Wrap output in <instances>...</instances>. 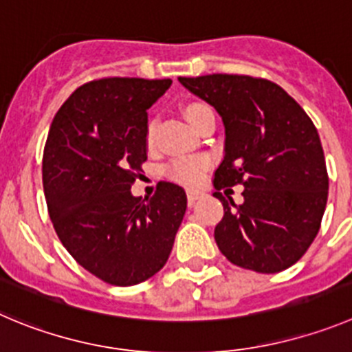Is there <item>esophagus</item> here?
<instances>
[{"instance_id":"34e87169","label":"esophagus","mask_w":352,"mask_h":352,"mask_svg":"<svg viewBox=\"0 0 352 352\" xmlns=\"http://www.w3.org/2000/svg\"><path fill=\"white\" fill-rule=\"evenodd\" d=\"M203 196H205V192L199 191V189H187V201H189V205H195Z\"/></svg>"}]
</instances>
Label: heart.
Segmentation results:
<instances>
[{"label":"heart","instance_id":"obj_1","mask_svg":"<svg viewBox=\"0 0 352 352\" xmlns=\"http://www.w3.org/2000/svg\"><path fill=\"white\" fill-rule=\"evenodd\" d=\"M208 113H212L206 104H201V102H191L184 107V116L189 121L192 128L198 126L199 121L206 116ZM154 137V123H149L147 126V144H153ZM210 166V157L203 156V154H198V156H187L180 157V160H175L172 165L166 168V175L170 177L175 182L184 184V186H196V184L201 182L203 175L208 170Z\"/></svg>","mask_w":352,"mask_h":352}]
</instances>
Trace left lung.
I'll return each mask as SVG.
<instances>
[{"label": "left lung", "instance_id": "8db88e82", "mask_svg": "<svg viewBox=\"0 0 352 352\" xmlns=\"http://www.w3.org/2000/svg\"><path fill=\"white\" fill-rule=\"evenodd\" d=\"M208 102L226 130L213 186L224 205L215 241L229 262L272 274L294 265L320 231L328 173L316 126L281 87L238 74L179 78ZM243 183V203L219 193Z\"/></svg>", "mask_w": 352, "mask_h": 352}]
</instances>
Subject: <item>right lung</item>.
Wrapping results in <instances>:
<instances>
[{
	"label": "right lung",
	"instance_id": "right-lung-1",
	"mask_svg": "<svg viewBox=\"0 0 352 352\" xmlns=\"http://www.w3.org/2000/svg\"><path fill=\"white\" fill-rule=\"evenodd\" d=\"M170 85L90 81L48 131L43 189L55 232L81 267L116 287L142 283L166 264L187 208L177 184L160 182L153 198L130 191L147 160V109Z\"/></svg>",
	"mask_w": 352,
	"mask_h": 352
}]
</instances>
